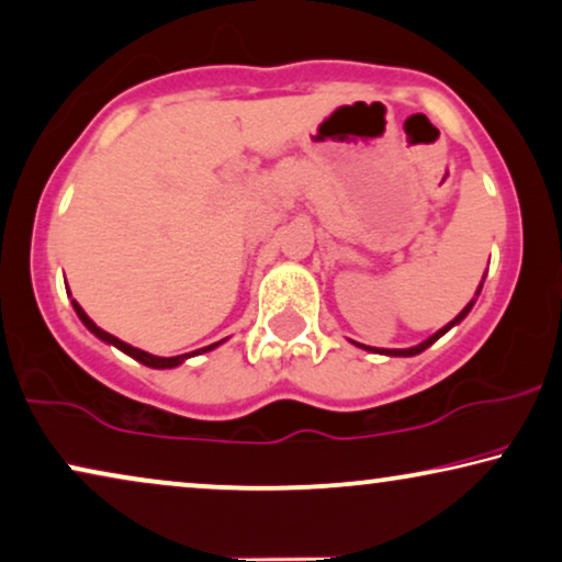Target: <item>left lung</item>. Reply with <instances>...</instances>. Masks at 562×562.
Returning <instances> with one entry per match:
<instances>
[{
  "label": "left lung",
  "mask_w": 562,
  "mask_h": 562,
  "mask_svg": "<svg viewBox=\"0 0 562 562\" xmlns=\"http://www.w3.org/2000/svg\"><path fill=\"white\" fill-rule=\"evenodd\" d=\"M480 286H483V283H480ZM472 304H475V299H472V302L468 304V307H464L462 312H459V315H457L454 319H451V323H449L447 327H441V330H439V333H434V335H431V338H428V340H424V344H420V346H415V348H369V346H363V348H369V351H376V353H387V356H415V353L426 351V348H428V346H431V344H436V340H439V338H441V335L449 330V327H454V325L459 323V319H464V317H468V312L472 310Z\"/></svg>",
  "instance_id": "obj_1"
}]
</instances>
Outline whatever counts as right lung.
Masks as SVG:
<instances>
[{"instance_id":"add662e5","label":"right lung","mask_w":562,"mask_h":562,"mask_svg":"<svg viewBox=\"0 0 562 562\" xmlns=\"http://www.w3.org/2000/svg\"><path fill=\"white\" fill-rule=\"evenodd\" d=\"M71 304H75V312H77V315H79V319H82V323H85L87 330L98 335V338H100V340H105V344H113L115 348H121V351H123V353H128L131 359L142 361L144 367H151V369H172V367H178V363H183V361L188 359V356H193V353H201V351H211V348L216 346V344H211V346H206V348H199V351H193V353H183V356H170V359H162V356H151V353H147V351H138V348L128 346V344H123V340L115 338V335L105 333L103 327H98V325H94L92 319L85 315V310L79 307V304L75 302V299H71Z\"/></svg>"}]
</instances>
